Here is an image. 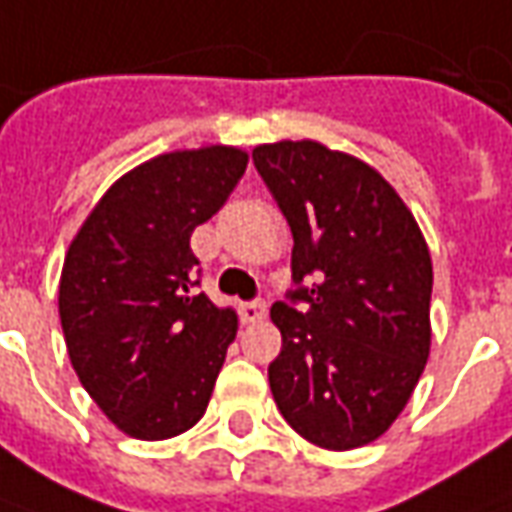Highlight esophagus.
Wrapping results in <instances>:
<instances>
[{
	"mask_svg": "<svg viewBox=\"0 0 512 512\" xmlns=\"http://www.w3.org/2000/svg\"><path fill=\"white\" fill-rule=\"evenodd\" d=\"M268 313L266 302H260V299H255V302H246L244 307H241V316H244L246 324H257V321H263Z\"/></svg>",
	"mask_w": 512,
	"mask_h": 512,
	"instance_id": "esophagus-1",
	"label": "esophagus"
}]
</instances>
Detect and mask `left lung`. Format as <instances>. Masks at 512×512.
I'll return each instance as SVG.
<instances>
[{
  "instance_id": "1",
  "label": "left lung",
  "mask_w": 512,
  "mask_h": 512,
  "mask_svg": "<svg viewBox=\"0 0 512 512\" xmlns=\"http://www.w3.org/2000/svg\"><path fill=\"white\" fill-rule=\"evenodd\" d=\"M252 160L293 232L299 285L291 305L271 307L282 335L268 366L274 402L321 449L366 446L405 410L430 357L427 241L360 157L305 138L255 146Z\"/></svg>"
}]
</instances>
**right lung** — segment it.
Masks as SVG:
<instances>
[{"mask_svg": "<svg viewBox=\"0 0 512 512\" xmlns=\"http://www.w3.org/2000/svg\"><path fill=\"white\" fill-rule=\"evenodd\" d=\"M238 146L166 152L82 221L60 274V324L82 388L124 435L166 441L205 416L238 316L196 293L191 235L244 177Z\"/></svg>", "mask_w": 512, "mask_h": 512, "instance_id": "right-lung-1", "label": "right lung"}]
</instances>
